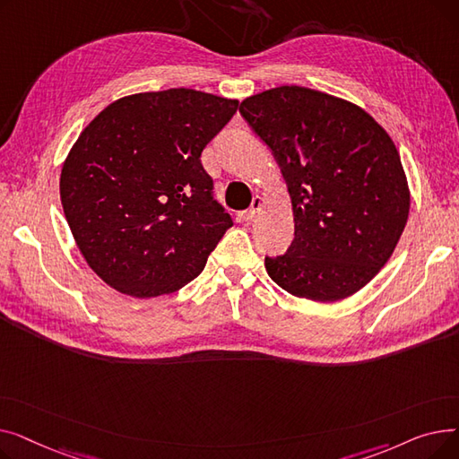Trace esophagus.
<instances>
[{"instance_id": "obj_1", "label": "esophagus", "mask_w": 459, "mask_h": 459, "mask_svg": "<svg viewBox=\"0 0 459 459\" xmlns=\"http://www.w3.org/2000/svg\"><path fill=\"white\" fill-rule=\"evenodd\" d=\"M262 206H264V199L262 197H255L253 203H251V208L239 212V220H242V221H251L253 217L262 210Z\"/></svg>"}]
</instances>
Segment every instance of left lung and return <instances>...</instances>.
<instances>
[{"mask_svg":"<svg viewBox=\"0 0 459 459\" xmlns=\"http://www.w3.org/2000/svg\"><path fill=\"white\" fill-rule=\"evenodd\" d=\"M239 113L273 152L292 199V246L266 256L268 275L312 301L359 292L407 223L409 187L393 139L359 106L298 85L249 96Z\"/></svg>","mask_w":459,"mask_h":459,"instance_id":"obj_1","label":"left lung"}]
</instances>
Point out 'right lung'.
Listing matches in <instances>:
<instances>
[{
  "mask_svg": "<svg viewBox=\"0 0 459 459\" xmlns=\"http://www.w3.org/2000/svg\"><path fill=\"white\" fill-rule=\"evenodd\" d=\"M238 100L193 89L125 96L68 152L61 204L76 244L115 290L156 298L195 279L232 227L201 154Z\"/></svg>",
  "mask_w": 459,
  "mask_h": 459,
  "instance_id": "add662e5",
  "label": "right lung"
}]
</instances>
